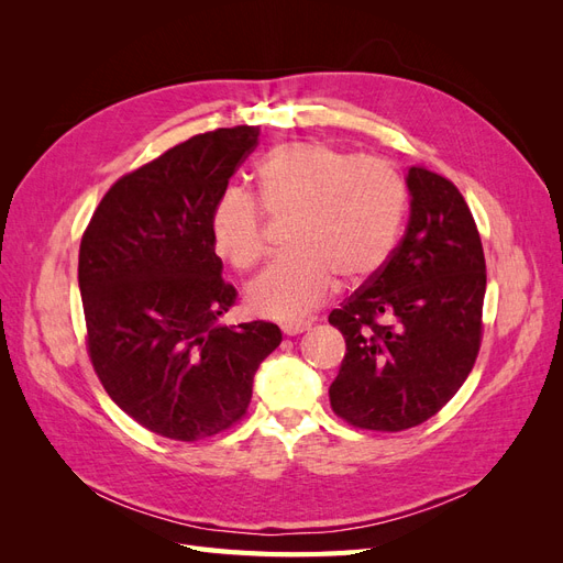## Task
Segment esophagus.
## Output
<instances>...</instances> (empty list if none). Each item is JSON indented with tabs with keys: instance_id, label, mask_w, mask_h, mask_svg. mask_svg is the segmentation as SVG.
Segmentation results:
<instances>
[{
	"instance_id": "esophagus-1",
	"label": "esophagus",
	"mask_w": 563,
	"mask_h": 563,
	"mask_svg": "<svg viewBox=\"0 0 563 563\" xmlns=\"http://www.w3.org/2000/svg\"><path fill=\"white\" fill-rule=\"evenodd\" d=\"M310 327H312L310 321H288V323H284L282 331H284L286 335H298V333H302V331H308Z\"/></svg>"
}]
</instances>
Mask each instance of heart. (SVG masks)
Masks as SVG:
<instances>
[{"instance_id":"heart-1","label":"heart","mask_w":563,"mask_h":563,"mask_svg":"<svg viewBox=\"0 0 563 563\" xmlns=\"http://www.w3.org/2000/svg\"><path fill=\"white\" fill-rule=\"evenodd\" d=\"M255 187L267 213H288V251L246 291L249 308L263 317L302 319L327 300L335 277L360 284L380 272L397 246L406 183L383 157H352L319 141L284 143L255 164ZM209 234L218 258L240 272L265 253L261 209L240 187L213 201Z\"/></svg>"}]
</instances>
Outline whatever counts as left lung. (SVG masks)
<instances>
[{
	"instance_id": "8db88e82",
	"label": "left lung",
	"mask_w": 563,
	"mask_h": 563,
	"mask_svg": "<svg viewBox=\"0 0 563 563\" xmlns=\"http://www.w3.org/2000/svg\"><path fill=\"white\" fill-rule=\"evenodd\" d=\"M411 218L380 272L329 314L345 360L329 397L352 428L401 432L444 408L482 347L486 261L457 187L408 168Z\"/></svg>"
}]
</instances>
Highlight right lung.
I'll use <instances>...</instances> for the list:
<instances>
[{"label":"right lung","mask_w":563,"mask_h":563,"mask_svg":"<svg viewBox=\"0 0 563 563\" xmlns=\"http://www.w3.org/2000/svg\"><path fill=\"white\" fill-rule=\"evenodd\" d=\"M258 126L192 135L119 178L84 230L87 350L110 399L145 430L201 441L246 416L277 323L220 327L236 300L211 246L213 201L258 145Z\"/></svg>","instance_id":"1"}]
</instances>
